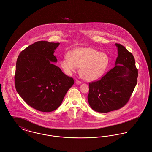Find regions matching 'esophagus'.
Wrapping results in <instances>:
<instances>
[{"mask_svg": "<svg viewBox=\"0 0 152 152\" xmlns=\"http://www.w3.org/2000/svg\"><path fill=\"white\" fill-rule=\"evenodd\" d=\"M76 83L77 84H80L82 83V82L80 80H76Z\"/></svg>", "mask_w": 152, "mask_h": 152, "instance_id": "1", "label": "esophagus"}]
</instances>
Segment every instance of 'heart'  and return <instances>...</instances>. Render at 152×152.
Segmentation results:
<instances>
[{
	"label": "heart",
	"mask_w": 152,
	"mask_h": 152,
	"mask_svg": "<svg viewBox=\"0 0 152 152\" xmlns=\"http://www.w3.org/2000/svg\"><path fill=\"white\" fill-rule=\"evenodd\" d=\"M61 66L65 73L70 75L80 68V74L87 81L100 79L110 64L109 56L91 48H81L68 52L61 61Z\"/></svg>",
	"instance_id": "b5f03b06"
}]
</instances>
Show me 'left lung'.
Here are the masks:
<instances>
[{"instance_id": "8db88e82", "label": "left lung", "mask_w": 152, "mask_h": 152, "mask_svg": "<svg viewBox=\"0 0 152 152\" xmlns=\"http://www.w3.org/2000/svg\"><path fill=\"white\" fill-rule=\"evenodd\" d=\"M115 45L118 55L115 67L100 80L89 83L88 104L99 113H108L124 107L137 84L138 72L133 55L122 45Z\"/></svg>"}]
</instances>
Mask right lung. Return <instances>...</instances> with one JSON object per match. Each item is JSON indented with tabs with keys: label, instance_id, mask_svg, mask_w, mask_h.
<instances>
[{
	"label": "right lung",
	"instance_id": "1",
	"mask_svg": "<svg viewBox=\"0 0 152 152\" xmlns=\"http://www.w3.org/2000/svg\"><path fill=\"white\" fill-rule=\"evenodd\" d=\"M59 44L37 41L21 51L17 58L15 76L17 93L39 111L57 109L74 84L73 79L53 64L57 62L53 53Z\"/></svg>",
	"mask_w": 152,
	"mask_h": 152
}]
</instances>
